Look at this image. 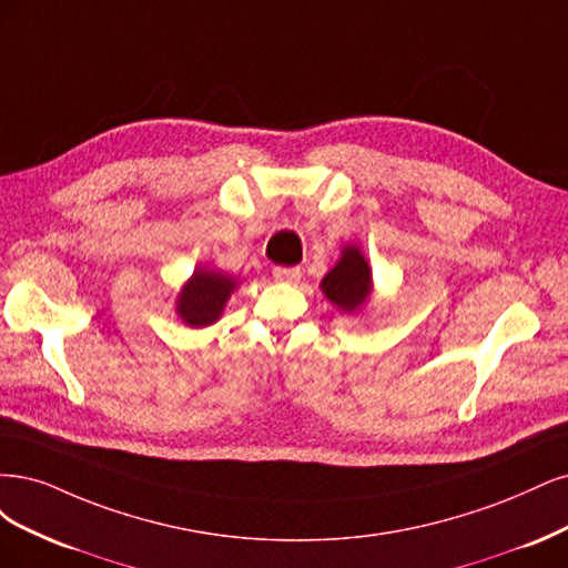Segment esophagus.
Returning <instances> with one entry per match:
<instances>
[{
	"label": "esophagus",
	"mask_w": 568,
	"mask_h": 568,
	"mask_svg": "<svg viewBox=\"0 0 568 568\" xmlns=\"http://www.w3.org/2000/svg\"><path fill=\"white\" fill-rule=\"evenodd\" d=\"M273 278L278 283H297L302 278L300 266H276L273 268Z\"/></svg>",
	"instance_id": "34e87169"
}]
</instances>
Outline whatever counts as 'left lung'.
Returning a JSON list of instances; mask_svg holds the SVG:
<instances>
[{"instance_id": "1", "label": "left lung", "mask_w": 568, "mask_h": 568, "mask_svg": "<svg viewBox=\"0 0 568 568\" xmlns=\"http://www.w3.org/2000/svg\"><path fill=\"white\" fill-rule=\"evenodd\" d=\"M325 297L344 311H354L371 295V268L356 247H344L342 260L321 283Z\"/></svg>"}]
</instances>
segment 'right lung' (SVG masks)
Segmentation results:
<instances>
[{"label":"right lung","instance_id":"right-lung-1","mask_svg":"<svg viewBox=\"0 0 568 568\" xmlns=\"http://www.w3.org/2000/svg\"><path fill=\"white\" fill-rule=\"evenodd\" d=\"M235 281L224 273L197 268L179 295L176 311L193 327H203L222 316L224 304L231 297Z\"/></svg>","mask_w":568,"mask_h":568}]
</instances>
